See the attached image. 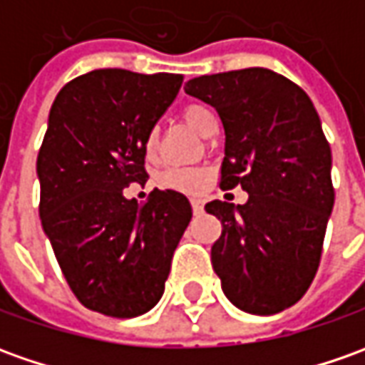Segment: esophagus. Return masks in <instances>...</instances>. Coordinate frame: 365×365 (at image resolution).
Segmentation results:
<instances>
[{
  "label": "esophagus",
  "mask_w": 365,
  "mask_h": 365,
  "mask_svg": "<svg viewBox=\"0 0 365 365\" xmlns=\"http://www.w3.org/2000/svg\"><path fill=\"white\" fill-rule=\"evenodd\" d=\"M192 207H193V214H202L203 212V203L200 200H192Z\"/></svg>",
  "instance_id": "34e87169"
}]
</instances>
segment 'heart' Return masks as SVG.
Segmentation results:
<instances>
[{
	"instance_id": "obj_1",
	"label": "heart",
	"mask_w": 365,
	"mask_h": 365,
	"mask_svg": "<svg viewBox=\"0 0 365 365\" xmlns=\"http://www.w3.org/2000/svg\"><path fill=\"white\" fill-rule=\"evenodd\" d=\"M183 118L193 130L202 133V135H207L212 131V128L217 125L214 111L207 110L205 106H190L187 110L183 111ZM155 143H158V131L153 130L145 138V150L153 151ZM203 178H205V173L202 170H195V168H170L168 172L163 173V182L172 185V187L183 190V192H197L202 187Z\"/></svg>"
}]
</instances>
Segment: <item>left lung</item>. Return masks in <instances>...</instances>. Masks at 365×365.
Masks as SVG:
<instances>
[{"label": "left lung", "instance_id": "left-lung-1", "mask_svg": "<svg viewBox=\"0 0 365 365\" xmlns=\"http://www.w3.org/2000/svg\"><path fill=\"white\" fill-rule=\"evenodd\" d=\"M185 93L210 103L225 131L222 190L244 205L205 203L222 222L212 266L225 297L255 316L294 306L322 257L334 207L331 150L304 89L266 68L193 78Z\"/></svg>", "mask_w": 365, "mask_h": 365}]
</instances>
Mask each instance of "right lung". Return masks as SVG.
I'll use <instances>...</instances> for the list:
<instances>
[{
  "mask_svg": "<svg viewBox=\"0 0 365 365\" xmlns=\"http://www.w3.org/2000/svg\"><path fill=\"white\" fill-rule=\"evenodd\" d=\"M180 73L96 69L66 83L49 110L37 155L39 217L79 302L135 318L160 302L172 257L192 220L187 197L123 187L148 182L145 138L182 88Z\"/></svg>",
  "mask_w": 365,
  "mask_h": 365,
  "instance_id": "add662e5",
  "label": "right lung"
}]
</instances>
